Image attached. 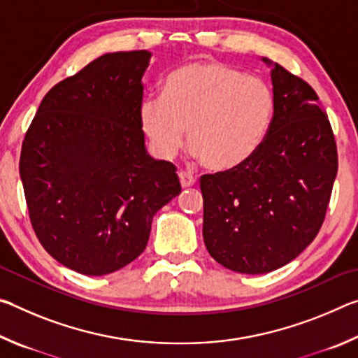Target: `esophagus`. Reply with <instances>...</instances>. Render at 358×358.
Masks as SVG:
<instances>
[{
    "mask_svg": "<svg viewBox=\"0 0 358 358\" xmlns=\"http://www.w3.org/2000/svg\"><path fill=\"white\" fill-rule=\"evenodd\" d=\"M178 177H180V183H181V186H183V187H191V186L196 185V178H194L191 173L180 172Z\"/></svg>",
    "mask_w": 358,
    "mask_h": 358,
    "instance_id": "obj_1",
    "label": "esophagus"
}]
</instances>
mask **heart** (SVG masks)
<instances>
[{"label": "heart", "instance_id": "obj_1", "mask_svg": "<svg viewBox=\"0 0 358 358\" xmlns=\"http://www.w3.org/2000/svg\"><path fill=\"white\" fill-rule=\"evenodd\" d=\"M273 108V93L262 78L220 62H192L164 78L162 96L142 101L138 117L161 159L178 153L187 128L192 156L226 172L256 153Z\"/></svg>", "mask_w": 358, "mask_h": 358}]
</instances>
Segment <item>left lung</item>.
I'll return each instance as SVG.
<instances>
[{"mask_svg": "<svg viewBox=\"0 0 358 358\" xmlns=\"http://www.w3.org/2000/svg\"><path fill=\"white\" fill-rule=\"evenodd\" d=\"M273 118L245 164L203 175V241L217 264L268 273L316 238L338 172L336 142L314 90L268 58Z\"/></svg>", "mask_w": 358, "mask_h": 358, "instance_id": "left-lung-1", "label": "left lung"}]
</instances>
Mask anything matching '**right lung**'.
Listing matches in <instances>:
<instances>
[{
  "label": "right lung",
  "instance_id": "add662e5",
  "mask_svg": "<svg viewBox=\"0 0 358 358\" xmlns=\"http://www.w3.org/2000/svg\"><path fill=\"white\" fill-rule=\"evenodd\" d=\"M147 50L106 53L48 92L27 131L20 178L44 250L102 276L143 252L156 211L181 192L177 167L145 148Z\"/></svg>",
  "mask_w": 358,
  "mask_h": 358
}]
</instances>
